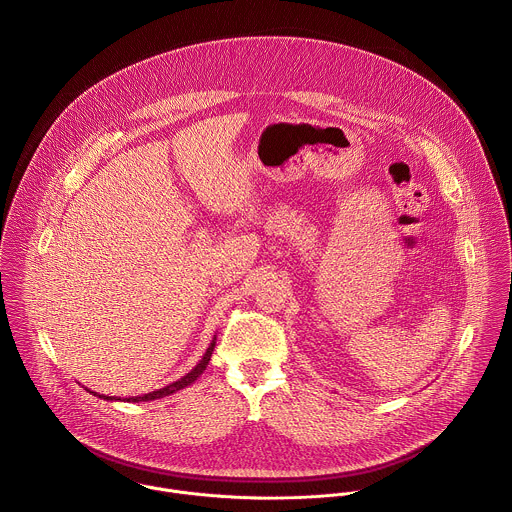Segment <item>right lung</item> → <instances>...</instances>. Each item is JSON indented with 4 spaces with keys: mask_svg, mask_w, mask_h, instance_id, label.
Listing matches in <instances>:
<instances>
[{
    "mask_svg": "<svg viewBox=\"0 0 512 512\" xmlns=\"http://www.w3.org/2000/svg\"><path fill=\"white\" fill-rule=\"evenodd\" d=\"M215 345H217V335L213 337V341H211L209 349L205 351L203 359H201L197 365L193 366V368H191L183 378H179V380H175V382H171V384H167V386H163V388H159V390H153V392L142 394V396L124 398V402H149V400H157V398L169 396V394H173V392H177V390H183V388L191 386V384H193V382L203 374V370L207 368V365H209V361H211V357H213V351H215ZM88 392H90V390H88ZM92 394H94V396H98V398H104V400H120V398L104 396V394H98V392H92Z\"/></svg>",
    "mask_w": 512,
    "mask_h": 512,
    "instance_id": "add662e5",
    "label": "right lung"
}]
</instances>
